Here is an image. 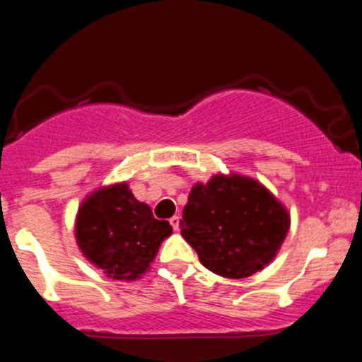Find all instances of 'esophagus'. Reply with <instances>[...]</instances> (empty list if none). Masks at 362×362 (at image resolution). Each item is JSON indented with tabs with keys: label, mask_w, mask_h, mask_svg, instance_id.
I'll return each mask as SVG.
<instances>
[{
	"label": "esophagus",
	"mask_w": 362,
	"mask_h": 362,
	"mask_svg": "<svg viewBox=\"0 0 362 362\" xmlns=\"http://www.w3.org/2000/svg\"><path fill=\"white\" fill-rule=\"evenodd\" d=\"M170 225H172V228H174L175 232H177V230L181 228V217H179V216L172 217V219H170Z\"/></svg>",
	"instance_id": "34e87169"
}]
</instances>
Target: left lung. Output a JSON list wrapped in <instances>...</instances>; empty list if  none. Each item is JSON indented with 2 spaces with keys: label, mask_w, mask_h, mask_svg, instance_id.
I'll use <instances>...</instances> for the list:
<instances>
[{
  "label": "left lung",
  "mask_w": 362,
  "mask_h": 362,
  "mask_svg": "<svg viewBox=\"0 0 362 362\" xmlns=\"http://www.w3.org/2000/svg\"><path fill=\"white\" fill-rule=\"evenodd\" d=\"M181 226L204 268L243 279L274 261L290 230V214L257 179L216 174L192 187Z\"/></svg>",
  "instance_id": "8db88e82"
}]
</instances>
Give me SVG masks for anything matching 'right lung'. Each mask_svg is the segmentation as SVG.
I'll use <instances>...</instances> for the list:
<instances>
[{"instance_id":"add662e5","label":"right lung","mask_w":362,"mask_h":362,"mask_svg":"<svg viewBox=\"0 0 362 362\" xmlns=\"http://www.w3.org/2000/svg\"><path fill=\"white\" fill-rule=\"evenodd\" d=\"M76 243L86 261L116 281H136L150 270L159 246L172 233L168 221L134 197L127 181L99 187L76 216Z\"/></svg>"}]
</instances>
